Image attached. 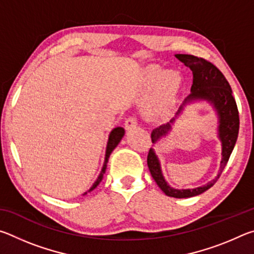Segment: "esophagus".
<instances>
[{
    "label": "esophagus",
    "mask_w": 254,
    "mask_h": 254,
    "mask_svg": "<svg viewBox=\"0 0 254 254\" xmlns=\"http://www.w3.org/2000/svg\"><path fill=\"white\" fill-rule=\"evenodd\" d=\"M124 126H126L127 130H132V128H135L137 127V121L135 118H128L126 120V123H124Z\"/></svg>",
    "instance_id": "34e87169"
}]
</instances>
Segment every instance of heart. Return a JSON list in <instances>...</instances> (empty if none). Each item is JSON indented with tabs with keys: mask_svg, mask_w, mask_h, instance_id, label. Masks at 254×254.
Returning <instances> with one entry per match:
<instances>
[{
	"mask_svg": "<svg viewBox=\"0 0 254 254\" xmlns=\"http://www.w3.org/2000/svg\"><path fill=\"white\" fill-rule=\"evenodd\" d=\"M182 78L177 71L162 70L152 64L144 68L142 72L143 91L153 93V98L145 109V115L152 120H161L168 117L177 102Z\"/></svg>",
	"mask_w": 254,
	"mask_h": 254,
	"instance_id": "1",
	"label": "heart"
}]
</instances>
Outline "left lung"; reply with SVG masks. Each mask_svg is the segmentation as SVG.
Returning a JSON list of instances; mask_svg holds the SVG:
<instances>
[{
  "mask_svg": "<svg viewBox=\"0 0 254 254\" xmlns=\"http://www.w3.org/2000/svg\"><path fill=\"white\" fill-rule=\"evenodd\" d=\"M175 57L184 63L185 66L190 68L192 71L190 94L185 98L175 118L171 119L168 123L156 127L151 132L153 145L161 141L163 137L168 136L170 131L173 130L176 119L180 117L185 107L197 102H206L213 106L215 113L217 115V137L220 139L222 144V160L216 177L203 186L187 189L174 188L167 183V180L163 177L160 160H159L154 149L150 148L148 154V167L154 182L167 196L175 197V198H188V197L203 194L220 178L222 171L225 168L231 153L233 151L236 140H238L240 119L236 102L232 95L231 86L224 75L218 70V68L215 67L213 64L208 63L207 60L195 57L192 55L177 54L175 55Z\"/></svg>",
  "mask_w": 254,
  "mask_h": 254,
  "instance_id": "8db88e82",
  "label": "left lung"
}]
</instances>
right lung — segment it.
Returning a JSON list of instances; mask_svg holds the SVG:
<instances>
[{"instance_id": "add662e5", "label": "right lung", "mask_w": 254, "mask_h": 254, "mask_svg": "<svg viewBox=\"0 0 254 254\" xmlns=\"http://www.w3.org/2000/svg\"><path fill=\"white\" fill-rule=\"evenodd\" d=\"M124 128L122 127H114L113 130L110 132V135H109V141H107V145H106V151H105V159H104V163H103V167H102V170L100 175H98L97 179L94 182V184L92 185V187L89 188V190L87 192H91L92 190H94L100 183L102 182L103 179V176L105 174V170H106V166H107V162H109V158H110V154L112 153V151L118 147V144L120 143V141L122 140V137L124 136ZM87 192H84V195L87 194Z\"/></svg>"}]
</instances>
